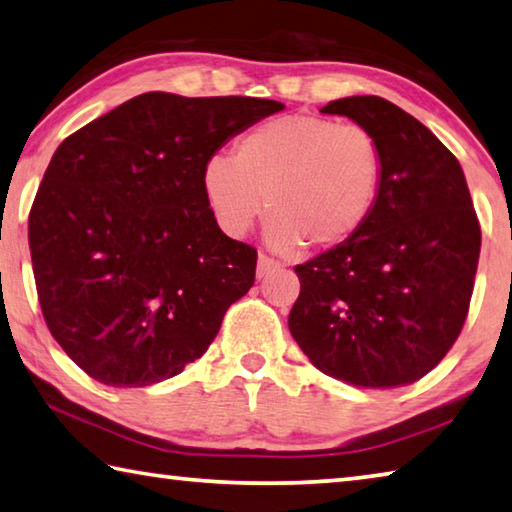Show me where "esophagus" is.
<instances>
[{"label": "esophagus", "mask_w": 512, "mask_h": 512, "mask_svg": "<svg viewBox=\"0 0 512 512\" xmlns=\"http://www.w3.org/2000/svg\"><path fill=\"white\" fill-rule=\"evenodd\" d=\"M277 268H280V262H275L273 257H268V255H259V259H257V277L259 280H262V277H266L268 273H273V271H277Z\"/></svg>", "instance_id": "34e87169"}]
</instances>
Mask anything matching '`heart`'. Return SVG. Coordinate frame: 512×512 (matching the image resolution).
Wrapping results in <instances>:
<instances>
[{
    "label": "heart",
    "instance_id": "obj_1",
    "mask_svg": "<svg viewBox=\"0 0 512 512\" xmlns=\"http://www.w3.org/2000/svg\"><path fill=\"white\" fill-rule=\"evenodd\" d=\"M383 152L360 123L291 114L257 125L203 167V194L228 235H246L271 212L268 244L280 253L336 248L376 208Z\"/></svg>",
    "mask_w": 512,
    "mask_h": 512
}]
</instances>
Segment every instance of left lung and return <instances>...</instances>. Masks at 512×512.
<instances>
[{"mask_svg": "<svg viewBox=\"0 0 512 512\" xmlns=\"http://www.w3.org/2000/svg\"><path fill=\"white\" fill-rule=\"evenodd\" d=\"M320 111L374 132L383 152L376 208L356 237L297 264L288 329L322 374L356 387L416 383L468 318L481 226L461 165L423 123L378 96Z\"/></svg>", "mask_w": 512, "mask_h": 512, "instance_id": "1", "label": "left lung"}]
</instances>
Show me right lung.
Masks as SVG:
<instances>
[{
    "label": "right lung",
    "mask_w": 512,
    "mask_h": 512,
    "mask_svg": "<svg viewBox=\"0 0 512 512\" xmlns=\"http://www.w3.org/2000/svg\"><path fill=\"white\" fill-rule=\"evenodd\" d=\"M248 96H136L64 138L29 215L37 300L55 342L111 387L181 374L255 284L257 250L230 239L203 167L282 111Z\"/></svg>",
    "instance_id": "1"
}]
</instances>
